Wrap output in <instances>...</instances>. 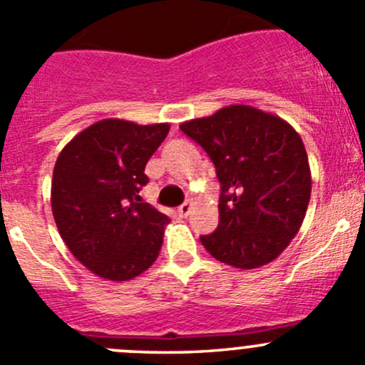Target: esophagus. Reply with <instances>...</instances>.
Instances as JSON below:
<instances>
[{"label":"esophagus","instance_id":"1","mask_svg":"<svg viewBox=\"0 0 365 365\" xmlns=\"http://www.w3.org/2000/svg\"><path fill=\"white\" fill-rule=\"evenodd\" d=\"M192 207H193L192 202H182L179 207H177V213H179V217H188Z\"/></svg>","mask_w":365,"mask_h":365}]
</instances>
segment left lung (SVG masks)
<instances>
[{
    "label": "left lung",
    "instance_id": "1",
    "mask_svg": "<svg viewBox=\"0 0 365 365\" xmlns=\"http://www.w3.org/2000/svg\"><path fill=\"white\" fill-rule=\"evenodd\" d=\"M220 180L217 231L200 237L215 259L258 269L289 247L307 215L312 173L303 140L279 116L227 106L180 123Z\"/></svg>",
    "mask_w": 365,
    "mask_h": 365
}]
</instances>
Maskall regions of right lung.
I'll use <instances>...</instances> for the list:
<instances>
[{
    "mask_svg": "<svg viewBox=\"0 0 365 365\" xmlns=\"http://www.w3.org/2000/svg\"><path fill=\"white\" fill-rule=\"evenodd\" d=\"M168 130V123L107 118L58 154L51 179L55 224L73 256L96 276L133 279L158 259L170 218L138 193Z\"/></svg>",
    "mask_w": 365,
    "mask_h": 365,
    "instance_id": "right-lung-1",
    "label": "right lung"
}]
</instances>
